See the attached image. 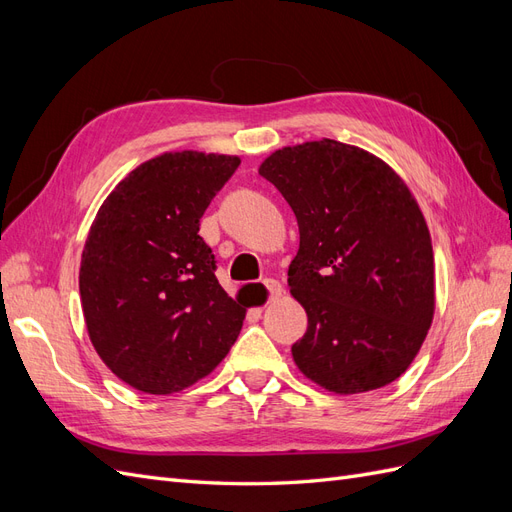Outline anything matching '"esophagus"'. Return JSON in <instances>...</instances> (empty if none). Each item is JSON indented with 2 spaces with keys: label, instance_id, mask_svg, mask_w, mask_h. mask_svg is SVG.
Segmentation results:
<instances>
[{
  "label": "esophagus",
  "instance_id": "34e87169",
  "mask_svg": "<svg viewBox=\"0 0 512 512\" xmlns=\"http://www.w3.org/2000/svg\"><path fill=\"white\" fill-rule=\"evenodd\" d=\"M262 286L267 288V294H269V301H275V299H280L282 294H284V288H282V284L277 282V280H265L262 282Z\"/></svg>",
  "mask_w": 512,
  "mask_h": 512
}]
</instances>
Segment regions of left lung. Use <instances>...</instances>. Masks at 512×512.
Listing matches in <instances>:
<instances>
[{"mask_svg":"<svg viewBox=\"0 0 512 512\" xmlns=\"http://www.w3.org/2000/svg\"><path fill=\"white\" fill-rule=\"evenodd\" d=\"M258 173L299 224L288 286L307 331L294 363L339 395L391 384L436 309L429 228L408 185L374 153L331 138L277 149Z\"/></svg>","mask_w":512,"mask_h":512,"instance_id":"1","label":"left lung"}]
</instances>
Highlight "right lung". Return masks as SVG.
Wrapping results in <instances>:
<instances>
[{
	"instance_id": "right-lung-1",
	"label": "right lung",
	"mask_w": 512,
	"mask_h": 512,
	"mask_svg": "<svg viewBox=\"0 0 512 512\" xmlns=\"http://www.w3.org/2000/svg\"><path fill=\"white\" fill-rule=\"evenodd\" d=\"M237 156L162 153L117 183L81 258L83 316L100 359L149 395L209 376L241 331L245 307L215 277L200 218Z\"/></svg>"
}]
</instances>
